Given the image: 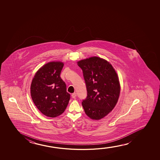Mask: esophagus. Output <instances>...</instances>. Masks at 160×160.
I'll list each match as a JSON object with an SVG mask.
<instances>
[{"instance_id":"34e87169","label":"esophagus","mask_w":160,"mask_h":160,"mask_svg":"<svg viewBox=\"0 0 160 160\" xmlns=\"http://www.w3.org/2000/svg\"><path fill=\"white\" fill-rule=\"evenodd\" d=\"M76 97H77V93L74 92V93H73L72 94V98H76Z\"/></svg>"}]
</instances>
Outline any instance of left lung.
Segmentation results:
<instances>
[{
    "mask_svg": "<svg viewBox=\"0 0 160 160\" xmlns=\"http://www.w3.org/2000/svg\"><path fill=\"white\" fill-rule=\"evenodd\" d=\"M87 89L82 105L86 114L93 120L103 118L114 109L118 101L120 85L112 66L105 59L92 57L78 62Z\"/></svg>",
    "mask_w": 160,
    "mask_h": 160,
    "instance_id": "left-lung-1",
    "label": "left lung"
}]
</instances>
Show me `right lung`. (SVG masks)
<instances>
[{
	"mask_svg": "<svg viewBox=\"0 0 160 160\" xmlns=\"http://www.w3.org/2000/svg\"><path fill=\"white\" fill-rule=\"evenodd\" d=\"M64 64L52 62L40 68L33 78L31 94L33 102L42 114L55 118L66 109L70 95L60 74Z\"/></svg>",
	"mask_w": 160,
	"mask_h": 160,
	"instance_id": "add662e5",
	"label": "right lung"
}]
</instances>
